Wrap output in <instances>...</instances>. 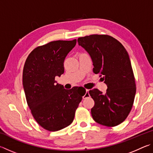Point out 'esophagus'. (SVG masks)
<instances>
[{
	"label": "esophagus",
	"instance_id": "obj_1",
	"mask_svg": "<svg viewBox=\"0 0 153 153\" xmlns=\"http://www.w3.org/2000/svg\"><path fill=\"white\" fill-rule=\"evenodd\" d=\"M88 90H86V93H85V94L83 96V98H86V97H88L89 96V93H88Z\"/></svg>",
	"mask_w": 153,
	"mask_h": 153
}]
</instances>
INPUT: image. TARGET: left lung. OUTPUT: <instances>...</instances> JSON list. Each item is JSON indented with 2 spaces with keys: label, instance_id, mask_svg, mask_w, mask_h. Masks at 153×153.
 <instances>
[{
  "label": "left lung",
  "instance_id": "8db88e82",
  "mask_svg": "<svg viewBox=\"0 0 153 153\" xmlns=\"http://www.w3.org/2000/svg\"><path fill=\"white\" fill-rule=\"evenodd\" d=\"M78 45L91 56L93 72L107 84L105 94L98 89L89 94L94 101L93 120L100 125L114 127L123 122L130 113L136 87L128 53L115 38L105 34L79 37Z\"/></svg>",
  "mask_w": 153,
  "mask_h": 153
}]
</instances>
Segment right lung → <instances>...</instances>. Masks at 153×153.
<instances>
[{"mask_svg": "<svg viewBox=\"0 0 153 153\" xmlns=\"http://www.w3.org/2000/svg\"><path fill=\"white\" fill-rule=\"evenodd\" d=\"M76 45V40H56L39 46L28 55L23 70V86L28 107L39 125L50 131L66 128L86 90H65L55 84L56 76L64 73V61Z\"/></svg>", "mask_w": 153, "mask_h": 153, "instance_id": "1", "label": "right lung"}]
</instances>
